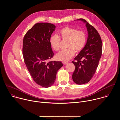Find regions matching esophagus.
<instances>
[{
    "instance_id": "34e87169",
    "label": "esophagus",
    "mask_w": 120,
    "mask_h": 120,
    "mask_svg": "<svg viewBox=\"0 0 120 120\" xmlns=\"http://www.w3.org/2000/svg\"><path fill=\"white\" fill-rule=\"evenodd\" d=\"M67 63H67V62H63V64L64 65L66 64Z\"/></svg>"
}]
</instances>
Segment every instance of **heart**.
<instances>
[{
	"label": "heart",
	"mask_w": 120,
	"mask_h": 120,
	"mask_svg": "<svg viewBox=\"0 0 120 120\" xmlns=\"http://www.w3.org/2000/svg\"><path fill=\"white\" fill-rule=\"evenodd\" d=\"M61 38L63 40H67L66 47L56 55L57 60L67 61L71 59L75 54L83 49L86 42V33L83 30L69 26H65L59 31V36L54 35L51 36L49 42L52 48L56 51H59Z\"/></svg>",
	"instance_id": "heart-1"
}]
</instances>
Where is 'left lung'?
Instances as JSON below:
<instances>
[{
    "label": "left lung",
    "mask_w": 120,
    "mask_h": 120,
    "mask_svg": "<svg viewBox=\"0 0 120 120\" xmlns=\"http://www.w3.org/2000/svg\"><path fill=\"white\" fill-rule=\"evenodd\" d=\"M78 20L86 24L88 36L86 45L72 63L75 70L72 75L74 82L78 84L88 82L94 75L102 53V41L96 29L86 21Z\"/></svg>",
    "instance_id": "8db88e82"
}]
</instances>
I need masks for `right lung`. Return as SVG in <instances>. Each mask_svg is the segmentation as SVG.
<instances>
[{"label":"right lung","instance_id":"1","mask_svg":"<svg viewBox=\"0 0 120 120\" xmlns=\"http://www.w3.org/2000/svg\"><path fill=\"white\" fill-rule=\"evenodd\" d=\"M56 26L48 23L34 25L26 34L23 41V56L34 81L45 88L53 85L61 62L49 61L54 55L49 39Z\"/></svg>","mask_w":120,"mask_h":120}]
</instances>
